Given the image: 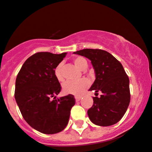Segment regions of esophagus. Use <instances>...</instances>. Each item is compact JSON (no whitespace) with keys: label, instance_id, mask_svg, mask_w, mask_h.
I'll return each mask as SVG.
<instances>
[{"label":"esophagus","instance_id":"34e87169","mask_svg":"<svg viewBox=\"0 0 152 152\" xmlns=\"http://www.w3.org/2000/svg\"><path fill=\"white\" fill-rule=\"evenodd\" d=\"M82 97L81 96H75V98L76 101H80V100Z\"/></svg>","mask_w":152,"mask_h":152}]
</instances>
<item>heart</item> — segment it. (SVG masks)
I'll return each mask as SVG.
<instances>
[{"instance_id":"b5f03b06","label":"heart","mask_w":152,"mask_h":152,"mask_svg":"<svg viewBox=\"0 0 152 152\" xmlns=\"http://www.w3.org/2000/svg\"><path fill=\"white\" fill-rule=\"evenodd\" d=\"M75 65L80 70H85L88 67V62L86 59L83 57H75L73 59ZM62 64H59L54 69V75L57 80L59 82H62L64 78L61 72ZM90 83L87 79H82L77 82H67L63 85L62 89L64 93L74 95H80L87 88L89 87Z\"/></svg>"}]
</instances>
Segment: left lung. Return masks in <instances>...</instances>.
Wrapping results in <instances>:
<instances>
[{
  "mask_svg": "<svg viewBox=\"0 0 152 152\" xmlns=\"http://www.w3.org/2000/svg\"><path fill=\"white\" fill-rule=\"evenodd\" d=\"M74 54L91 61L95 80L89 90H95V95L102 93L99 98H93V105L88 110L90 120L100 126L115 124L126 112L131 99L129 77L121 63L102 49H85Z\"/></svg>",
  "mask_w": 152,
  "mask_h": 152,
  "instance_id": "8db88e82",
  "label": "left lung"
}]
</instances>
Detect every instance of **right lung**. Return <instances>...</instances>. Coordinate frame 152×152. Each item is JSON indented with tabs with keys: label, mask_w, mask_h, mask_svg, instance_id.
<instances>
[{
	"label": "right lung",
	"mask_w": 152,
	"mask_h": 152,
	"mask_svg": "<svg viewBox=\"0 0 152 152\" xmlns=\"http://www.w3.org/2000/svg\"><path fill=\"white\" fill-rule=\"evenodd\" d=\"M67 53L37 52L26 60L16 77L15 99L22 116L35 130L54 134L64 130L69 121L74 95L56 98L61 85L54 69Z\"/></svg>",
	"instance_id": "add662e5"
}]
</instances>
